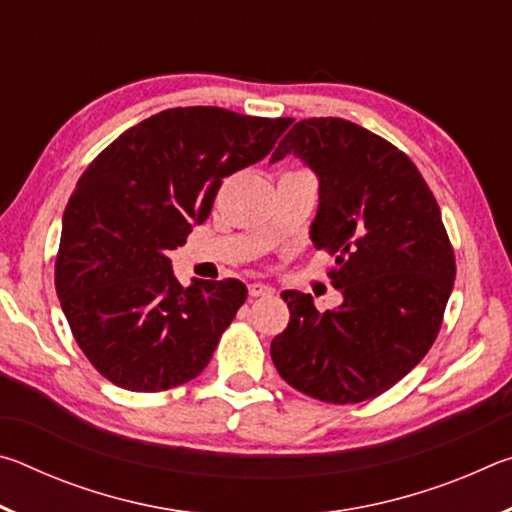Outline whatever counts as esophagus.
Masks as SVG:
<instances>
[{"instance_id": "1", "label": "esophagus", "mask_w": 512, "mask_h": 512, "mask_svg": "<svg viewBox=\"0 0 512 512\" xmlns=\"http://www.w3.org/2000/svg\"><path fill=\"white\" fill-rule=\"evenodd\" d=\"M248 293H250V296H253V298H264V296H271L273 289L268 287V284L253 282V284H250V287H248Z\"/></svg>"}]
</instances>
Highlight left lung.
<instances>
[{
	"label": "left lung",
	"instance_id": "obj_1",
	"mask_svg": "<svg viewBox=\"0 0 512 512\" xmlns=\"http://www.w3.org/2000/svg\"><path fill=\"white\" fill-rule=\"evenodd\" d=\"M298 155L320 180L311 225L343 302L318 311L284 291L291 320L271 343L280 377L327 404H359L395 386L436 341L456 277L440 207L409 155L341 117L293 124L273 153Z\"/></svg>",
	"mask_w": 512,
	"mask_h": 512
}]
</instances>
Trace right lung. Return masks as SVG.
Returning <instances> with one entry per match:
<instances>
[{
    "instance_id": "right-lung-1",
    "label": "right lung",
    "mask_w": 512,
    "mask_h": 512,
    "mask_svg": "<svg viewBox=\"0 0 512 512\" xmlns=\"http://www.w3.org/2000/svg\"><path fill=\"white\" fill-rule=\"evenodd\" d=\"M291 124L169 108L121 133L83 171L63 216L56 293L79 348L112 384L160 393L210 363L248 289L232 277L183 287L169 250L210 216L223 178L264 160Z\"/></svg>"
}]
</instances>
